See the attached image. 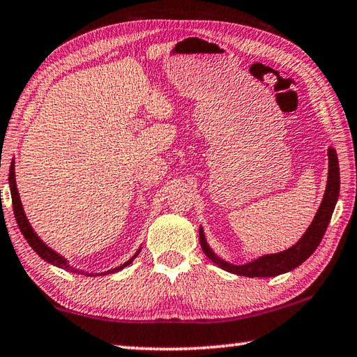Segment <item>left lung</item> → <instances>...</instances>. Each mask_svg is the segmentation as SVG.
Instances as JSON below:
<instances>
[{
    "label": "left lung",
    "instance_id": "8db88e82",
    "mask_svg": "<svg viewBox=\"0 0 357 357\" xmlns=\"http://www.w3.org/2000/svg\"><path fill=\"white\" fill-rule=\"evenodd\" d=\"M339 190H340V173H339V160L337 153L333 146H328V179L322 202L317 208L316 216H314L310 227L302 235L294 246L282 250L277 254H266L255 258L252 261L243 263V264H234L225 258H221L207 243L204 229L199 226V243L201 248L204 250L208 260L215 263L216 266L225 269L230 274L243 275V277H275L289 272L300 266L306 258L311 257L314 250L322 241L325 230L330 225V220L336 207V202L339 199Z\"/></svg>",
    "mask_w": 357,
    "mask_h": 357
}]
</instances>
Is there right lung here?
<instances>
[{"label":"right lung","instance_id":"obj_1","mask_svg":"<svg viewBox=\"0 0 357 357\" xmlns=\"http://www.w3.org/2000/svg\"><path fill=\"white\" fill-rule=\"evenodd\" d=\"M9 187H10V195H12V204H13V213H15V220H17V225L21 230V234H23L24 238L29 243V246L37 252L41 258H43L45 261H47L49 264H52V266H57L65 269L68 272H74V274H83V275H93V277H100V275H108V274H114V272L122 271L123 268H127L128 264H131V261L135 260V258L141 252V248L136 250V254L132 255L130 260H127L125 263H122L121 266H116L113 269H108V271H103V272H86V271H80L74 268L71 263H69L65 257L60 255L59 252H55L54 249H51L47 246V244L40 238L35 232L33 227L31 226L29 220H27V216L24 213V208L23 204H21V199H20V193H18V188H17V181H15V162L12 160L10 164V170H9Z\"/></svg>","mask_w":357,"mask_h":357}]
</instances>
